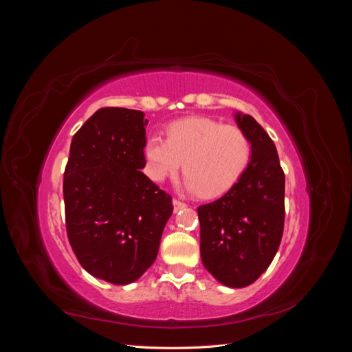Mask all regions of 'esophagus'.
<instances>
[{
  "mask_svg": "<svg viewBox=\"0 0 352 352\" xmlns=\"http://www.w3.org/2000/svg\"><path fill=\"white\" fill-rule=\"evenodd\" d=\"M185 207H186L185 202L179 201V199H173V208H175V212H177V211H180V210H184Z\"/></svg>",
  "mask_w": 352,
  "mask_h": 352,
  "instance_id": "esophagus-1",
  "label": "esophagus"
}]
</instances>
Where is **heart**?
Wrapping results in <instances>:
<instances>
[{
    "instance_id": "obj_1",
    "label": "heart",
    "mask_w": 352,
    "mask_h": 352,
    "mask_svg": "<svg viewBox=\"0 0 352 352\" xmlns=\"http://www.w3.org/2000/svg\"><path fill=\"white\" fill-rule=\"evenodd\" d=\"M146 173L163 182L184 166V188L202 197H219L245 173L252 154L248 135L241 127L210 117H189L168 126L167 140L148 138Z\"/></svg>"
}]
</instances>
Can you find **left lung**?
Masks as SVG:
<instances>
[{"mask_svg": "<svg viewBox=\"0 0 352 352\" xmlns=\"http://www.w3.org/2000/svg\"><path fill=\"white\" fill-rule=\"evenodd\" d=\"M235 120L251 141V162L225 195L198 207L199 251L214 279L245 287L267 270L279 250L285 175L274 142L254 117L236 113Z\"/></svg>", "mask_w": 352, "mask_h": 352, "instance_id": "8db88e82", "label": "left lung"}]
</instances>
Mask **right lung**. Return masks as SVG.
<instances>
[{"label":"right lung","mask_w":352,"mask_h":352,"mask_svg":"<svg viewBox=\"0 0 352 352\" xmlns=\"http://www.w3.org/2000/svg\"><path fill=\"white\" fill-rule=\"evenodd\" d=\"M145 114L105 107L74 133L63 179L72 250L94 278L132 283L155 261L172 197L148 179Z\"/></svg>","instance_id":"add662e5"}]
</instances>
